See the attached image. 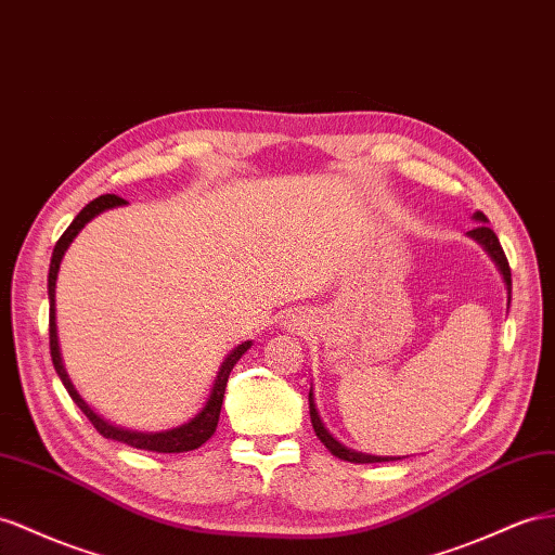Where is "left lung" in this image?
Here are the masks:
<instances>
[{"instance_id": "1", "label": "left lung", "mask_w": 555, "mask_h": 555, "mask_svg": "<svg viewBox=\"0 0 555 555\" xmlns=\"http://www.w3.org/2000/svg\"><path fill=\"white\" fill-rule=\"evenodd\" d=\"M474 220L480 222L478 227H474L472 232H468V236H472L474 241H478V244L488 250L490 258L494 260V264L500 267V272L504 276V283H506V291H508V302H511V267H508V260L506 255L500 246V238H496V234L490 230V227L486 224L488 218L482 216L480 210L474 212ZM309 417H311V424H314V431L319 436L321 443L328 448L335 457L345 460V462H353V464H375V462H393V460H401V457H377V454H363V452H357V450H349L345 448L339 440L333 438V434H328V429H325L321 417H319V410H317V403H314V393L309 391Z\"/></svg>"}]
</instances>
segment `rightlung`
<instances>
[{"mask_svg": "<svg viewBox=\"0 0 555 555\" xmlns=\"http://www.w3.org/2000/svg\"><path fill=\"white\" fill-rule=\"evenodd\" d=\"M126 202L117 194H103L93 198L91 204L83 206L79 210V216L73 220V224L67 227L63 232V236L59 238V244L53 248L51 255V267H49V347H51V359H53V367L55 373H59L61 382L65 385L67 393L73 396V401L79 405V410L83 415L89 417V422L95 426V431L109 438V440H119V443H126L131 448L138 450H150V452H190L202 448L206 440L216 434V426L220 420V408H222V399H224V387H227V379H230L232 367L236 365V361L244 357V353L250 349V339L248 343H241L238 347H234L230 353H227V359L222 361L220 371L216 375V382H212V389L206 405L198 410V413L180 426H173V429H166V431H154V434H145V431H131V429H121V426L109 424L107 420H103L98 413L89 408V403L81 399L79 391L75 389L73 379H69L65 365H63V357H61V345H59V325H55V279H59V269L63 262V255L73 244L75 236L83 230V224L91 222L95 216H101L103 210L107 208H117L124 206Z\"/></svg>", "mask_w": 555, "mask_h": 555, "instance_id": "add662e5", "label": "right lung"}]
</instances>
